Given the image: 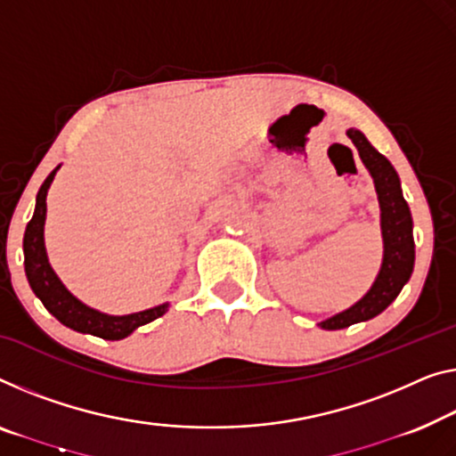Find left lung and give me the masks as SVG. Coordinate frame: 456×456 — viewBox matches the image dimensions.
<instances>
[{
	"label": "left lung",
	"mask_w": 456,
	"mask_h": 456,
	"mask_svg": "<svg viewBox=\"0 0 456 456\" xmlns=\"http://www.w3.org/2000/svg\"><path fill=\"white\" fill-rule=\"evenodd\" d=\"M346 134L354 142L358 155L369 169L380 207V231H383V264H380L377 281L372 282L369 293L350 309L319 323L323 330H344L352 323L369 322L389 307L402 293L405 282L410 281L416 260V246H413V221L410 207L403 199L402 182L391 161L370 145L369 139L356 128H348Z\"/></svg>",
	"instance_id": "1"
}]
</instances>
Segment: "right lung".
<instances>
[{
	"instance_id": "add662e5",
	"label": "right lung",
	"mask_w": 456,
	"mask_h": 456,
	"mask_svg": "<svg viewBox=\"0 0 456 456\" xmlns=\"http://www.w3.org/2000/svg\"><path fill=\"white\" fill-rule=\"evenodd\" d=\"M59 166L46 175V180L40 186L37 194V208L28 225H26L24 233V270L26 278H28L30 289L34 290L51 315L59 319L67 328L81 331V334H92L104 339H122L134 330L141 328L153 319L161 317L166 314L169 303L158 305L153 309L139 311V314L131 315H106L100 311L87 307L73 297L65 284L59 281L51 268L49 257H46L45 248V219H46V192H49L51 182L57 174Z\"/></svg>"
}]
</instances>
